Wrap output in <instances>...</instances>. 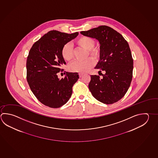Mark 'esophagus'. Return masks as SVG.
Segmentation results:
<instances>
[{"label":"esophagus","instance_id":"obj_1","mask_svg":"<svg viewBox=\"0 0 158 158\" xmlns=\"http://www.w3.org/2000/svg\"><path fill=\"white\" fill-rule=\"evenodd\" d=\"M79 77H83V74H82V73H79Z\"/></svg>","mask_w":158,"mask_h":158}]
</instances>
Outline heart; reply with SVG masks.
<instances>
[{
	"label": "heart",
	"mask_w": 158,
	"mask_h": 158,
	"mask_svg": "<svg viewBox=\"0 0 158 158\" xmlns=\"http://www.w3.org/2000/svg\"><path fill=\"white\" fill-rule=\"evenodd\" d=\"M76 44L87 50V56L89 55L94 59H97L99 56V50L98 48L94 47L95 41L92 37L82 36L77 40ZM61 56L66 61H70L73 59V50L70 44H66L63 46ZM94 64V60L91 58H88L84 61H75L72 63L69 66V69L70 72L84 73L89 71Z\"/></svg>",
	"instance_id": "b5f03b06"
}]
</instances>
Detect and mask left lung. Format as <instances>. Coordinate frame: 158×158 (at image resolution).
<instances>
[{"label":"left lung","instance_id":"obj_1","mask_svg":"<svg viewBox=\"0 0 158 158\" xmlns=\"http://www.w3.org/2000/svg\"><path fill=\"white\" fill-rule=\"evenodd\" d=\"M81 33L98 41L100 59L95 69L105 72L102 78L96 75L90 76L88 85L90 92L104 104L116 103L126 93L132 78L134 62L127 42L120 33L107 26Z\"/></svg>","mask_w":158,"mask_h":158}]
</instances>
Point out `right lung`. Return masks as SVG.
Wrapping results in <instances>:
<instances>
[{"label": "right lung", "instance_id": "right-lung-1", "mask_svg": "<svg viewBox=\"0 0 158 158\" xmlns=\"http://www.w3.org/2000/svg\"><path fill=\"white\" fill-rule=\"evenodd\" d=\"M78 34L50 31L36 42L29 52L26 63L28 83L39 101L49 107L56 108L65 104L79 79L77 73L66 72L61 79L57 75L63 70L61 66L66 64L61 56L63 46Z\"/></svg>", "mask_w": 158, "mask_h": 158}]
</instances>
